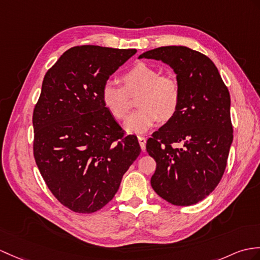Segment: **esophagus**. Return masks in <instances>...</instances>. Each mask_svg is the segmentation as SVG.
<instances>
[{"instance_id": "obj_1", "label": "esophagus", "mask_w": 260, "mask_h": 260, "mask_svg": "<svg viewBox=\"0 0 260 260\" xmlns=\"http://www.w3.org/2000/svg\"><path fill=\"white\" fill-rule=\"evenodd\" d=\"M137 138H138V143H140V145H141V148L143 150H145V148H146V137L138 136Z\"/></svg>"}]
</instances>
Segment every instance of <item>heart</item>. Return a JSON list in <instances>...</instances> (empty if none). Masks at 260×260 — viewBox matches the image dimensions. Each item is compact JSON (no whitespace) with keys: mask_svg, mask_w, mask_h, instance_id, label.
<instances>
[{"mask_svg":"<svg viewBox=\"0 0 260 260\" xmlns=\"http://www.w3.org/2000/svg\"><path fill=\"white\" fill-rule=\"evenodd\" d=\"M123 86L107 81L101 90V99L106 110L117 119H124L129 112V96L141 92L134 112L125 122L129 133H145L159 118H171L178 110L180 87L176 78L160 75L159 71L146 63H136L122 76Z\"/></svg>","mask_w":260,"mask_h":260,"instance_id":"heart-1","label":"heart"}]
</instances>
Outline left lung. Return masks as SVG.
I'll return each instance as SVG.
<instances>
[{"label":"left lung","mask_w":260,"mask_h":260,"mask_svg":"<svg viewBox=\"0 0 260 260\" xmlns=\"http://www.w3.org/2000/svg\"><path fill=\"white\" fill-rule=\"evenodd\" d=\"M140 58L170 65L180 87L178 110L146 144L156 160L150 184L166 202L190 206L224 175L233 143L231 95L212 59L189 47L161 46Z\"/></svg>","instance_id":"obj_1"}]
</instances>
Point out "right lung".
Returning <instances> with one entry per match:
<instances>
[{"label": "right lung", "mask_w": 260, "mask_h": 260, "mask_svg": "<svg viewBox=\"0 0 260 260\" xmlns=\"http://www.w3.org/2000/svg\"><path fill=\"white\" fill-rule=\"evenodd\" d=\"M136 50L74 46L46 72L33 112V153L48 189L75 213L98 212L141 154L101 99L104 83Z\"/></svg>", "instance_id": "add662e5"}]
</instances>
